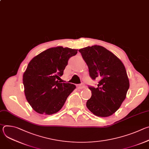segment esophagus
Returning <instances> with one entry per match:
<instances>
[{
  "instance_id": "1",
  "label": "esophagus",
  "mask_w": 149,
  "mask_h": 149,
  "mask_svg": "<svg viewBox=\"0 0 149 149\" xmlns=\"http://www.w3.org/2000/svg\"><path fill=\"white\" fill-rule=\"evenodd\" d=\"M77 87H78V88H79V89H82V88H83L85 87V85H84V84H79V85H78Z\"/></svg>"
}]
</instances>
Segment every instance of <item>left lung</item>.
Listing matches in <instances>:
<instances>
[{
    "label": "left lung",
    "instance_id": "obj_1",
    "mask_svg": "<svg viewBox=\"0 0 149 149\" xmlns=\"http://www.w3.org/2000/svg\"><path fill=\"white\" fill-rule=\"evenodd\" d=\"M86 62L92 79H99L97 87L88 86L91 97L86 105L94 115L106 117L114 113L125 100L130 84L122 62L105 48L94 45L78 51Z\"/></svg>",
    "mask_w": 149,
    "mask_h": 149
}]
</instances>
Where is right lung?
<instances>
[{
    "label": "right lung",
    "mask_w": 149,
    "mask_h": 149,
    "mask_svg": "<svg viewBox=\"0 0 149 149\" xmlns=\"http://www.w3.org/2000/svg\"><path fill=\"white\" fill-rule=\"evenodd\" d=\"M77 51L62 47L51 48L28 63L23 84L26 98L36 112L48 115L57 113L76 88L74 84L62 83L57 79L63 75L69 59Z\"/></svg>",
    "instance_id": "add662e5"
}]
</instances>
